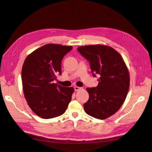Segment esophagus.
<instances>
[{"instance_id":"obj_1","label":"esophagus","mask_w":152,"mask_h":152,"mask_svg":"<svg viewBox=\"0 0 152 152\" xmlns=\"http://www.w3.org/2000/svg\"><path fill=\"white\" fill-rule=\"evenodd\" d=\"M74 89H75V91H79L81 89V87H79L76 86V87H74Z\"/></svg>"}]
</instances>
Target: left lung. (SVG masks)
Instances as JSON below:
<instances>
[{"label":"left lung","mask_w":152,"mask_h":152,"mask_svg":"<svg viewBox=\"0 0 152 152\" xmlns=\"http://www.w3.org/2000/svg\"><path fill=\"white\" fill-rule=\"evenodd\" d=\"M77 51L89 62L93 76H100L97 87L87 88L89 99L84 104L85 111L95 118L106 119L118 111L126 98L130 86L127 66L120 54L108 46H82Z\"/></svg>","instance_id":"obj_1"}]
</instances>
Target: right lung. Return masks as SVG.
Instances as JSON below:
<instances>
[{"label":"right lung","instance_id":"1","mask_svg":"<svg viewBox=\"0 0 152 152\" xmlns=\"http://www.w3.org/2000/svg\"><path fill=\"white\" fill-rule=\"evenodd\" d=\"M72 46L50 44L36 50L25 59L22 69L25 98L39 117L51 119L64 114L72 100L73 87L53 83L61 75L62 60Z\"/></svg>","mask_w":152,"mask_h":152}]
</instances>
